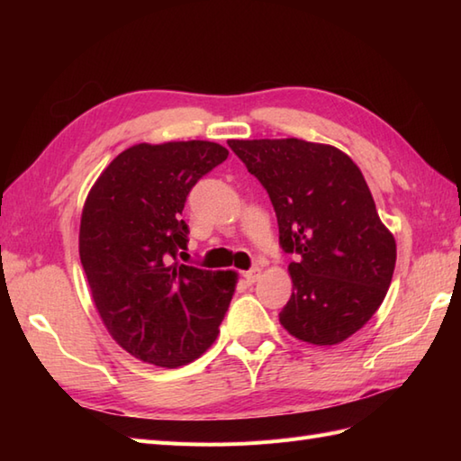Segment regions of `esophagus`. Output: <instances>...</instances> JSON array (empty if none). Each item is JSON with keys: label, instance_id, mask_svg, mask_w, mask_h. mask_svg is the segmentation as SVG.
Wrapping results in <instances>:
<instances>
[{"label": "esophagus", "instance_id": "34e87169", "mask_svg": "<svg viewBox=\"0 0 461 461\" xmlns=\"http://www.w3.org/2000/svg\"><path fill=\"white\" fill-rule=\"evenodd\" d=\"M243 277H246L249 283H256L259 277H261V267L259 266H256V267H251L249 271H246L243 273Z\"/></svg>", "mask_w": 461, "mask_h": 461}]
</instances>
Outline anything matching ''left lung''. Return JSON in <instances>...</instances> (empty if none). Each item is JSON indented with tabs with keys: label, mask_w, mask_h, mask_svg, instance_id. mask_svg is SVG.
Listing matches in <instances>:
<instances>
[{
	"label": "left lung",
	"mask_w": 461,
	"mask_h": 461,
	"mask_svg": "<svg viewBox=\"0 0 461 461\" xmlns=\"http://www.w3.org/2000/svg\"><path fill=\"white\" fill-rule=\"evenodd\" d=\"M267 190L293 293L279 312L289 335L330 347L378 311L393 281L396 241L380 221L358 166L330 144L301 139L228 140Z\"/></svg>",
	"instance_id": "obj_1"
}]
</instances>
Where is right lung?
Masks as SVG:
<instances>
[{
    "label": "right lung",
    "instance_id": "add662e5",
    "mask_svg": "<svg viewBox=\"0 0 461 461\" xmlns=\"http://www.w3.org/2000/svg\"><path fill=\"white\" fill-rule=\"evenodd\" d=\"M208 140L134 144L106 166L86 195L79 256L109 335L134 358L178 368L218 339L236 271L176 261L188 243L185 195L228 158Z\"/></svg>",
    "mask_w": 461,
    "mask_h": 461
}]
</instances>
